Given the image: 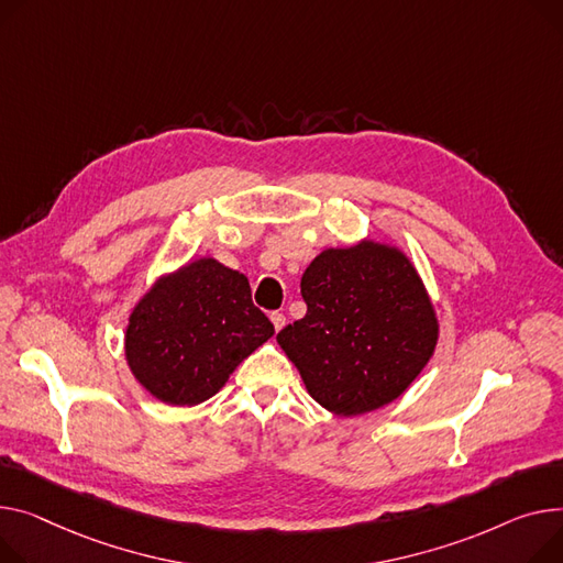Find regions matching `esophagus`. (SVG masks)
Returning <instances> with one entry per match:
<instances>
[{
  "label": "esophagus",
  "mask_w": 563,
  "mask_h": 563,
  "mask_svg": "<svg viewBox=\"0 0 563 563\" xmlns=\"http://www.w3.org/2000/svg\"><path fill=\"white\" fill-rule=\"evenodd\" d=\"M272 323L276 330H280L285 325V314L283 312H272Z\"/></svg>",
  "instance_id": "34e87169"
}]
</instances>
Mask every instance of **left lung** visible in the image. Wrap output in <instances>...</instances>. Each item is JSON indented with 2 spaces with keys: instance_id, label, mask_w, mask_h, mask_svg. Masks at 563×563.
I'll list each match as a JSON object with an SVG mask.
<instances>
[{
  "instance_id": "obj_1",
  "label": "left lung",
  "mask_w": 563,
  "mask_h": 563,
  "mask_svg": "<svg viewBox=\"0 0 563 563\" xmlns=\"http://www.w3.org/2000/svg\"><path fill=\"white\" fill-rule=\"evenodd\" d=\"M303 319L278 332L310 396L340 417L396 400L434 353L439 323L411 262L391 246L325 249L301 278Z\"/></svg>"
}]
</instances>
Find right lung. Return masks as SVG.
Returning <instances> with one entry per match:
<instances>
[{
    "label": "right lung",
    "mask_w": 563,
    "mask_h": 563,
    "mask_svg": "<svg viewBox=\"0 0 563 563\" xmlns=\"http://www.w3.org/2000/svg\"><path fill=\"white\" fill-rule=\"evenodd\" d=\"M272 334L274 323L253 306L246 276L201 257L144 294L129 319L126 360L158 400L197 405Z\"/></svg>",
    "instance_id": "add662e5"
}]
</instances>
